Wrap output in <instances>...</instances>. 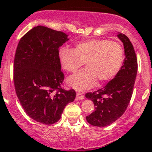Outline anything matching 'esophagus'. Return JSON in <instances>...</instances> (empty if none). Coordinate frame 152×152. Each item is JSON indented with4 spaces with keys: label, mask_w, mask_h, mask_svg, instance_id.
<instances>
[{
    "label": "esophagus",
    "mask_w": 152,
    "mask_h": 152,
    "mask_svg": "<svg viewBox=\"0 0 152 152\" xmlns=\"http://www.w3.org/2000/svg\"><path fill=\"white\" fill-rule=\"evenodd\" d=\"M84 99H85V97H84V95L82 94V93H81V92H77V93H76V100L80 101V100H83Z\"/></svg>",
    "instance_id": "1"
}]
</instances>
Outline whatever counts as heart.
I'll return each mask as SVG.
<instances>
[{"label": "heart", "mask_w": 152, "mask_h": 152, "mask_svg": "<svg viewBox=\"0 0 152 152\" xmlns=\"http://www.w3.org/2000/svg\"><path fill=\"white\" fill-rule=\"evenodd\" d=\"M62 67L74 73L85 63V68L68 79V84L77 90H85L104 85L114 79L124 65L125 53L121 45L105 39L79 42L73 49L59 50Z\"/></svg>", "instance_id": "1"}]
</instances>
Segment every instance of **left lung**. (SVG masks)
Here are the masks:
<instances>
[{
    "label": "left lung",
    "instance_id": "8db88e82",
    "mask_svg": "<svg viewBox=\"0 0 152 152\" xmlns=\"http://www.w3.org/2000/svg\"><path fill=\"white\" fill-rule=\"evenodd\" d=\"M118 37L124 43L126 56L120 72L104 88L85 94L95 105L94 112L86 120L95 126H107L118 120L126 111L132 96L137 71V56L129 39L122 33L118 34Z\"/></svg>",
    "mask_w": 152,
    "mask_h": 152
}]
</instances>
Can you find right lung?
<instances>
[{"instance_id": "add662e5", "label": "right lung", "mask_w": 152, "mask_h": 152, "mask_svg": "<svg viewBox=\"0 0 152 152\" xmlns=\"http://www.w3.org/2000/svg\"><path fill=\"white\" fill-rule=\"evenodd\" d=\"M62 31L37 26L19 41L14 61L17 96L26 114L39 123L50 125L60 119L65 106L76 98L73 89L61 85L59 48L68 40Z\"/></svg>"}]
</instances>
